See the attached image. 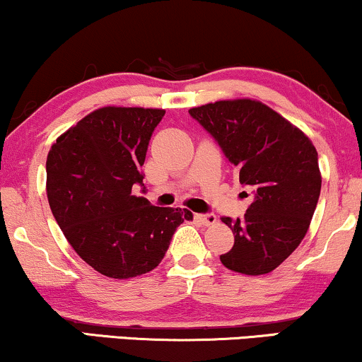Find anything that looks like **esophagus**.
<instances>
[{
  "mask_svg": "<svg viewBox=\"0 0 362 362\" xmlns=\"http://www.w3.org/2000/svg\"><path fill=\"white\" fill-rule=\"evenodd\" d=\"M194 219L204 226H212V224H216L217 217L214 214H195Z\"/></svg>",
  "mask_w": 362,
  "mask_h": 362,
  "instance_id": "esophagus-1",
  "label": "esophagus"
}]
</instances>
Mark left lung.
<instances>
[{"instance_id":"8db88e82","label":"left lung","mask_w":362,"mask_h":362,"mask_svg":"<svg viewBox=\"0 0 362 362\" xmlns=\"http://www.w3.org/2000/svg\"><path fill=\"white\" fill-rule=\"evenodd\" d=\"M189 112L216 139L252 195L243 219L223 217L234 246L221 261L243 275L273 272L305 238L319 202L315 146L297 126L252 99L217 101Z\"/></svg>"}]
</instances>
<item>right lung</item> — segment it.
<instances>
[{
  "label": "right lung",
  "mask_w": 362,
  "mask_h": 362,
  "mask_svg": "<svg viewBox=\"0 0 362 362\" xmlns=\"http://www.w3.org/2000/svg\"><path fill=\"white\" fill-rule=\"evenodd\" d=\"M163 110H95L57 138L47 156V197L69 245L104 276L124 280L160 264L192 212L134 195Z\"/></svg>",
  "instance_id": "right-lung-1"
}]
</instances>
